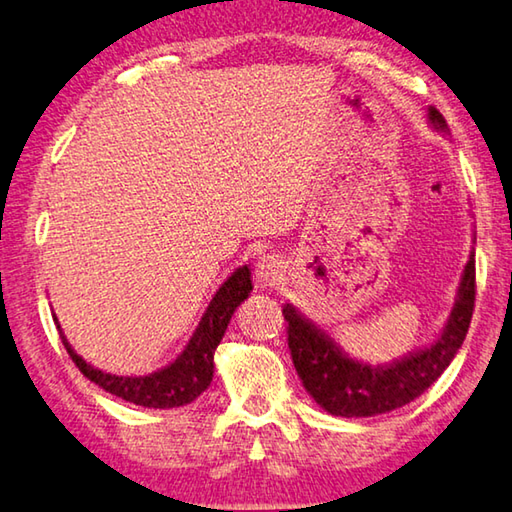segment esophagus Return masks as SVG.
Here are the masks:
<instances>
[{
	"label": "esophagus",
	"mask_w": 512,
	"mask_h": 512,
	"mask_svg": "<svg viewBox=\"0 0 512 512\" xmlns=\"http://www.w3.org/2000/svg\"><path fill=\"white\" fill-rule=\"evenodd\" d=\"M254 274H256V281L261 283L263 288H272V286H279V281L283 279V267L279 263V258L261 256L256 261Z\"/></svg>",
	"instance_id": "esophagus-1"
}]
</instances>
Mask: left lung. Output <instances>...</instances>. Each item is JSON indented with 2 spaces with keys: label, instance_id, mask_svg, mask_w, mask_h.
Instances as JSON below:
<instances>
[{
  "label": "left lung",
  "instance_id": "8db88e82",
  "mask_svg": "<svg viewBox=\"0 0 512 512\" xmlns=\"http://www.w3.org/2000/svg\"><path fill=\"white\" fill-rule=\"evenodd\" d=\"M429 120L435 129L445 131L447 122L440 111L429 108ZM476 267L474 254L460 279L458 299L445 331L431 347L397 360L392 365H365L342 354V349L301 317L290 304L283 306L288 322V347L292 363L308 395L326 413L338 417H372L401 408L417 399L447 370L456 351L463 345L474 313Z\"/></svg>",
  "mask_w": 512,
  "mask_h": 512
}]
</instances>
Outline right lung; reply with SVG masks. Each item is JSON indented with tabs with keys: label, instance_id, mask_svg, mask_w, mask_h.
I'll return each mask as SVG.
<instances>
[{
	"label": "right lung",
	"instance_id": "add662e5",
	"mask_svg": "<svg viewBox=\"0 0 512 512\" xmlns=\"http://www.w3.org/2000/svg\"><path fill=\"white\" fill-rule=\"evenodd\" d=\"M249 276L251 272L247 265L238 267V270L222 283V288L215 292L213 301L208 304L206 313L201 317L188 347L183 349V354L174 360L172 365H167L163 370L149 376H115L104 374L102 370H95V367L88 365L86 360L70 347V342L65 340V335L61 331L63 345L67 349V354H70L72 363L81 370V374L115 397L145 408L186 406L190 401H195L213 381V354L217 345H220L226 326L231 322L233 311L249 297L251 288H254ZM56 329H61L58 320Z\"/></svg>",
	"mask_w": 512,
	"mask_h": 512
}]
</instances>
